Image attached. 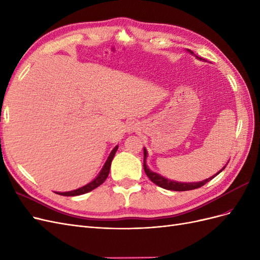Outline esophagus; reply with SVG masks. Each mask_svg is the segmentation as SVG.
<instances>
[{
	"label": "esophagus",
	"mask_w": 260,
	"mask_h": 260,
	"mask_svg": "<svg viewBox=\"0 0 260 260\" xmlns=\"http://www.w3.org/2000/svg\"><path fill=\"white\" fill-rule=\"evenodd\" d=\"M140 122L137 120H130L127 124V131L129 133H133V132H138L140 130Z\"/></svg>",
	"instance_id": "esophagus-1"
}]
</instances>
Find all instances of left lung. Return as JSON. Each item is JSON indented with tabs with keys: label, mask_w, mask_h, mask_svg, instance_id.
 Listing matches in <instances>:
<instances>
[{
	"label": "left lung",
	"mask_w": 260,
	"mask_h": 260,
	"mask_svg": "<svg viewBox=\"0 0 260 260\" xmlns=\"http://www.w3.org/2000/svg\"><path fill=\"white\" fill-rule=\"evenodd\" d=\"M187 51L190 52L191 54H193L192 51H190V50H187ZM200 59H202V58L200 57ZM146 157H147V152H146V149L144 147V161H143V166H144V171H145L146 176L149 179H151L152 182H154L156 185H158V186H160L162 188H166V190H170V191H190V190H194V188H199V187L203 186L204 184H206L207 182H209L210 180L214 179L217 175H219L220 172H221L225 168V166H224L221 170H220L219 172H217L216 175H214V176L206 179V180H203V181H201V182H193V183L192 182L191 183L176 182V181H174V180H168L167 178H165V177H162V176H160L158 174H156V172H153L152 170H149L147 168V166H146Z\"/></svg>",
	"instance_id": "obj_1"
}]
</instances>
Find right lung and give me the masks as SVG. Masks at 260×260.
Masks as SVG:
<instances>
[{
	"label": "right lung",
	"instance_id": "right-lung-1",
	"mask_svg": "<svg viewBox=\"0 0 260 260\" xmlns=\"http://www.w3.org/2000/svg\"><path fill=\"white\" fill-rule=\"evenodd\" d=\"M118 149V145L116 147H114L113 151L111 152V154H109L108 158L105 162V165L103 166V168H102V170L100 171L99 176L94 179L93 181H91L90 183H88L86 185L82 186V187H79L77 188V190H74V191H69V192H57V194L59 195H62V196H77V195H81V194H85L88 193L92 190H94V188H96L98 186H100L102 183L104 182V181L106 180V178L108 177V174H109V170H111V165H112V160L114 158V156L117 152Z\"/></svg>",
	"mask_w": 260,
	"mask_h": 260
}]
</instances>
